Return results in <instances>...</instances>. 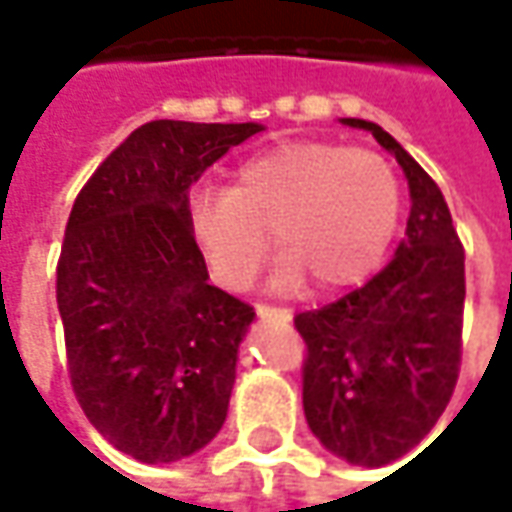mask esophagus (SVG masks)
Listing matches in <instances>:
<instances>
[{
	"instance_id": "1",
	"label": "esophagus",
	"mask_w": 512,
	"mask_h": 512,
	"mask_svg": "<svg viewBox=\"0 0 512 512\" xmlns=\"http://www.w3.org/2000/svg\"><path fill=\"white\" fill-rule=\"evenodd\" d=\"M259 316H282V319H290V310H287V307L259 305Z\"/></svg>"
}]
</instances>
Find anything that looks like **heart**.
<instances>
[{"label": "heart", "instance_id": "b5f03b06", "mask_svg": "<svg viewBox=\"0 0 512 512\" xmlns=\"http://www.w3.org/2000/svg\"><path fill=\"white\" fill-rule=\"evenodd\" d=\"M396 170L376 150L287 142L247 159L230 190H199L187 205L190 239L213 282L242 290L273 242L285 247L276 285L319 290L364 282L399 225Z\"/></svg>", "mask_w": 512, "mask_h": 512}]
</instances>
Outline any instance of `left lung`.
I'll return each instance as SVG.
<instances>
[{"label": "left lung", "mask_w": 512, "mask_h": 512, "mask_svg": "<svg viewBox=\"0 0 512 512\" xmlns=\"http://www.w3.org/2000/svg\"><path fill=\"white\" fill-rule=\"evenodd\" d=\"M404 168L410 219L396 256L347 296L296 313L305 342L302 402L316 439L344 462L382 467L413 450L439 422L462 367L464 247L439 185L379 125Z\"/></svg>", "instance_id": "1"}]
</instances>
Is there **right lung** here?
I'll list each match as a JSON object with an SVG mask.
<instances>
[{
  "label": "right lung",
  "mask_w": 512,
  "mask_h": 512,
  "mask_svg": "<svg viewBox=\"0 0 512 512\" xmlns=\"http://www.w3.org/2000/svg\"><path fill=\"white\" fill-rule=\"evenodd\" d=\"M256 122L156 119L93 170L56 265L70 387L116 450L179 462L225 424L253 307L207 282L187 230L190 185Z\"/></svg>",
  "instance_id": "add662e5"
}]
</instances>
